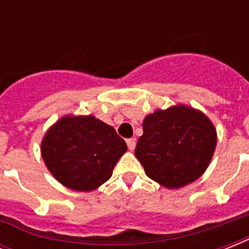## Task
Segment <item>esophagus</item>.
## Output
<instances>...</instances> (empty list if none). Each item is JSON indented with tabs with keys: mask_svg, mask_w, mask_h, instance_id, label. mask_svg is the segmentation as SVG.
<instances>
[{
	"mask_svg": "<svg viewBox=\"0 0 249 249\" xmlns=\"http://www.w3.org/2000/svg\"><path fill=\"white\" fill-rule=\"evenodd\" d=\"M126 144H128L129 150H130V151H133V150L136 148V140H133V138H129V140L126 141Z\"/></svg>",
	"mask_w": 249,
	"mask_h": 249,
	"instance_id": "esophagus-1",
	"label": "esophagus"
}]
</instances>
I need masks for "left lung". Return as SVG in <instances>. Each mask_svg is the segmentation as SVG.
<instances>
[{
  "instance_id": "obj_1",
  "label": "left lung",
  "mask_w": 249,
  "mask_h": 249,
  "mask_svg": "<svg viewBox=\"0 0 249 249\" xmlns=\"http://www.w3.org/2000/svg\"><path fill=\"white\" fill-rule=\"evenodd\" d=\"M136 158L147 177L166 189L196 181L208 168L217 132L208 116L186 105L156 109L144 117Z\"/></svg>"
}]
</instances>
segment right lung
<instances>
[{"mask_svg": "<svg viewBox=\"0 0 249 249\" xmlns=\"http://www.w3.org/2000/svg\"><path fill=\"white\" fill-rule=\"evenodd\" d=\"M126 148L116 130L93 115H66L45 133L41 156L56 181L89 193L108 181Z\"/></svg>", "mask_w": 249, "mask_h": 249, "instance_id": "1", "label": "right lung"}]
</instances>
